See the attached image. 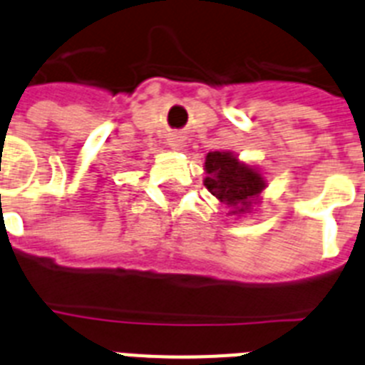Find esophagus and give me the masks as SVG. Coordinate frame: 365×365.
I'll list each match as a JSON object with an SVG mask.
<instances>
[{
  "label": "esophagus",
  "mask_w": 365,
  "mask_h": 365,
  "mask_svg": "<svg viewBox=\"0 0 365 365\" xmlns=\"http://www.w3.org/2000/svg\"><path fill=\"white\" fill-rule=\"evenodd\" d=\"M169 145L174 148V150H180V148L183 147V139L178 138V135H174V138H170Z\"/></svg>",
  "instance_id": "1"
}]
</instances>
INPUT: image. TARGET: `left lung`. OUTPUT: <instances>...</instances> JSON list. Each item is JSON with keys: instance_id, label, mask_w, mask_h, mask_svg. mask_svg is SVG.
<instances>
[{"instance_id": "8db88e82", "label": "left lung", "mask_w": 365, "mask_h": 365, "mask_svg": "<svg viewBox=\"0 0 365 365\" xmlns=\"http://www.w3.org/2000/svg\"><path fill=\"white\" fill-rule=\"evenodd\" d=\"M204 185L222 204L230 207L227 215H248L259 205L266 189V178L259 167L240 161L230 150H213L205 156Z\"/></svg>"}]
</instances>
